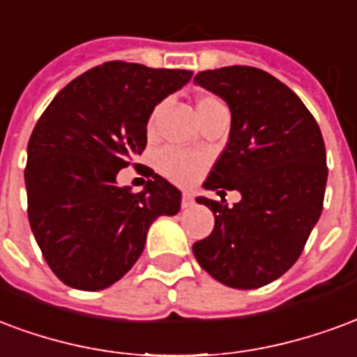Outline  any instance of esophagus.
Returning <instances> with one entry per match:
<instances>
[{
    "label": "esophagus",
    "instance_id": "1",
    "mask_svg": "<svg viewBox=\"0 0 357 357\" xmlns=\"http://www.w3.org/2000/svg\"><path fill=\"white\" fill-rule=\"evenodd\" d=\"M181 205H182V209H188V207H192V205H194V196H192L190 192H182Z\"/></svg>",
    "mask_w": 357,
    "mask_h": 357
}]
</instances>
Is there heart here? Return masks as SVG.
Here are the masks:
<instances>
[{
    "label": "heart",
    "instance_id": "obj_1",
    "mask_svg": "<svg viewBox=\"0 0 357 357\" xmlns=\"http://www.w3.org/2000/svg\"><path fill=\"white\" fill-rule=\"evenodd\" d=\"M218 106H225V102L213 95H204L197 98L196 102V112L197 118L204 116L207 112L215 110ZM163 110V104H155L153 110L150 112L146 121V132L152 137L153 131H155V125H158V119H160V114ZM158 167L163 175L167 176L169 181L176 182V184H188L196 178L202 169L205 167V160L202 155L192 152H184V150H178V148H163L158 155Z\"/></svg>",
    "mask_w": 357,
    "mask_h": 357
}]
</instances>
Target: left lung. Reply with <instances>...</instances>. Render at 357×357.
Instances as JSON below:
<instances>
[{
  "mask_svg": "<svg viewBox=\"0 0 357 357\" xmlns=\"http://www.w3.org/2000/svg\"><path fill=\"white\" fill-rule=\"evenodd\" d=\"M194 82L232 112L230 140L204 186L220 197L241 194L234 207L197 197L213 211L215 228L194 243V257L228 287L259 289L295 264L321 215L324 137L303 100L264 70H205Z\"/></svg>",
  "mask_w": 357,
  "mask_h": 357,
  "instance_id": "1",
  "label": "left lung"
}]
</instances>
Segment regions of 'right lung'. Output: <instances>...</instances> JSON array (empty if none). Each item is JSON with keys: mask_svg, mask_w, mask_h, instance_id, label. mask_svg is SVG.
<instances>
[{"mask_svg": "<svg viewBox=\"0 0 357 357\" xmlns=\"http://www.w3.org/2000/svg\"><path fill=\"white\" fill-rule=\"evenodd\" d=\"M190 77V70L104 62L59 91L38 119L24 169L28 220L62 283L110 287L139 261L153 220L178 213L181 192L152 169L142 192L116 176L144 152L153 106Z\"/></svg>", "mask_w": 357, "mask_h": 357, "instance_id": "1", "label": "right lung"}]
</instances>
